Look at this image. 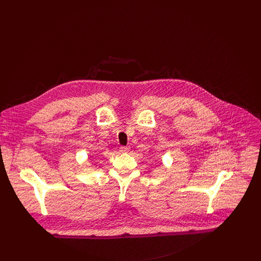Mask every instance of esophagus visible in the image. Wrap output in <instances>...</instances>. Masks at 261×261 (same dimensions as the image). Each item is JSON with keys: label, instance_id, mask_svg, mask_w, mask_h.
Returning a JSON list of instances; mask_svg holds the SVG:
<instances>
[{"label": "esophagus", "instance_id": "34e87169", "mask_svg": "<svg viewBox=\"0 0 261 261\" xmlns=\"http://www.w3.org/2000/svg\"><path fill=\"white\" fill-rule=\"evenodd\" d=\"M130 151V147L129 146H121L120 147V152L121 153H128Z\"/></svg>", "mask_w": 261, "mask_h": 261}]
</instances>
